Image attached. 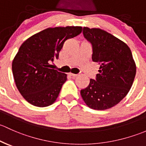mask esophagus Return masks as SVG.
<instances>
[{"label": "esophagus", "instance_id": "obj_1", "mask_svg": "<svg viewBox=\"0 0 146 146\" xmlns=\"http://www.w3.org/2000/svg\"><path fill=\"white\" fill-rule=\"evenodd\" d=\"M69 74L70 75V76H77V74H73V73H69Z\"/></svg>", "mask_w": 146, "mask_h": 146}]
</instances>
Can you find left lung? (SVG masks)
Instances as JSON below:
<instances>
[{
  "label": "left lung",
  "instance_id": "obj_1",
  "mask_svg": "<svg viewBox=\"0 0 146 146\" xmlns=\"http://www.w3.org/2000/svg\"><path fill=\"white\" fill-rule=\"evenodd\" d=\"M84 38L92 45V60L100 64L96 80L81 90L84 103L98 110L118 104L131 88L136 72L131 51L122 40L98 28H83Z\"/></svg>",
  "mask_w": 146,
  "mask_h": 146
}]
</instances>
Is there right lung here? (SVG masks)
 Returning a JSON list of instances; mask_svg holds the SVG:
<instances>
[{"mask_svg": "<svg viewBox=\"0 0 146 146\" xmlns=\"http://www.w3.org/2000/svg\"><path fill=\"white\" fill-rule=\"evenodd\" d=\"M82 27L48 28L29 37L19 47L12 64L18 91L34 106L47 107L56 100L67 74L51 69L66 40L81 34Z\"/></svg>", "mask_w": 146, "mask_h": 146, "instance_id": "1", "label": "right lung"}]
</instances>
